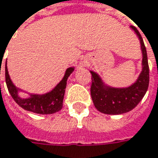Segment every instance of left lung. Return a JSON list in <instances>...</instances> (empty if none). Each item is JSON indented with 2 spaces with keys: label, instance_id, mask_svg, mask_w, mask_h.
Returning <instances> with one entry per match:
<instances>
[{
  "label": "left lung",
  "instance_id": "8db88e82",
  "mask_svg": "<svg viewBox=\"0 0 158 158\" xmlns=\"http://www.w3.org/2000/svg\"><path fill=\"white\" fill-rule=\"evenodd\" d=\"M136 33L141 43L143 52V69L137 78L129 87L113 88L106 85L102 81L100 76L94 71L91 74L90 95L95 107L102 113L106 114H122L130 112L143 99L146 93L149 82V69L146 47L140 32L135 26H130Z\"/></svg>",
  "mask_w": 158,
  "mask_h": 158
}]
</instances>
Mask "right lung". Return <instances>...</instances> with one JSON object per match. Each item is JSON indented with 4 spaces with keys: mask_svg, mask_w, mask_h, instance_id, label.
Here are the masks:
<instances>
[{
    "mask_svg": "<svg viewBox=\"0 0 158 158\" xmlns=\"http://www.w3.org/2000/svg\"><path fill=\"white\" fill-rule=\"evenodd\" d=\"M74 69V67H71L66 70L62 80L51 91L43 95L30 94V97L27 98H23L19 97L18 91H20L21 89L16 88L11 81L7 65L5 66V78L9 93L18 106L29 112L40 114H52L59 112L62 108L65 89L67 86V80Z\"/></svg>",
    "mask_w": 158,
    "mask_h": 158,
    "instance_id": "add662e5",
    "label": "right lung"
}]
</instances>
